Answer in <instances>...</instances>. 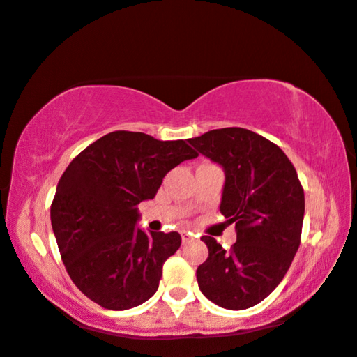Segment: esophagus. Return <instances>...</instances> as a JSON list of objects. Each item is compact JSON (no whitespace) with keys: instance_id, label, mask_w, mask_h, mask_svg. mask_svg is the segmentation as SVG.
I'll list each match as a JSON object with an SVG mask.
<instances>
[{"instance_id":"obj_1","label":"esophagus","mask_w":357,"mask_h":357,"mask_svg":"<svg viewBox=\"0 0 357 357\" xmlns=\"http://www.w3.org/2000/svg\"><path fill=\"white\" fill-rule=\"evenodd\" d=\"M193 238H195L193 232H188V231H183V232H182V241H183V243H187V242H192Z\"/></svg>"}]
</instances>
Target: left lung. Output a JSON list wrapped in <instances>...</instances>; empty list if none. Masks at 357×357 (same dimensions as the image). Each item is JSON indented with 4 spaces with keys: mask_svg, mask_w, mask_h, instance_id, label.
I'll return each instance as SVG.
<instances>
[{
    "mask_svg": "<svg viewBox=\"0 0 357 357\" xmlns=\"http://www.w3.org/2000/svg\"><path fill=\"white\" fill-rule=\"evenodd\" d=\"M222 165L221 213L236 224L231 250L203 236L209 255L197 270L199 291L229 310L257 305L275 291L301 245L304 188L280 146L245 128L211 130L188 139Z\"/></svg>",
    "mask_w": 357,
    "mask_h": 357,
    "instance_id": "8db88e82",
    "label": "left lung"
}]
</instances>
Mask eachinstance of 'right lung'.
Wrapping results in <instances>:
<instances>
[{
    "instance_id": "obj_1",
    "label": "right lung",
    "mask_w": 357,
    "mask_h": 357,
    "mask_svg": "<svg viewBox=\"0 0 357 357\" xmlns=\"http://www.w3.org/2000/svg\"><path fill=\"white\" fill-rule=\"evenodd\" d=\"M185 143L112 131L71 160L50 218L68 275L104 309L126 310L158 291L162 265L178 250V232L136 227L138 204L153 199L169 170L197 158Z\"/></svg>"
}]
</instances>
